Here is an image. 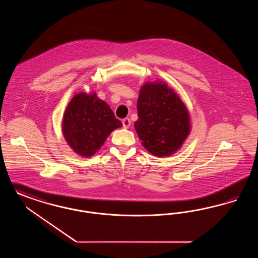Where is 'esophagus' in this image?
<instances>
[{"mask_svg":"<svg viewBox=\"0 0 258 258\" xmlns=\"http://www.w3.org/2000/svg\"><path fill=\"white\" fill-rule=\"evenodd\" d=\"M122 123H123V126L124 128H127L131 126V120L128 118H124L122 120Z\"/></svg>","mask_w":258,"mask_h":258,"instance_id":"1","label":"esophagus"}]
</instances>
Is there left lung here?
<instances>
[{
	"label": "left lung",
	"mask_w": 258,
	"mask_h": 258,
	"mask_svg": "<svg viewBox=\"0 0 258 258\" xmlns=\"http://www.w3.org/2000/svg\"><path fill=\"white\" fill-rule=\"evenodd\" d=\"M137 110L134 127L145 149L155 156L174 154L190 133L185 104L166 83H145L139 93Z\"/></svg>",
	"instance_id": "left-lung-1"
}]
</instances>
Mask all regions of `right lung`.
Segmentation results:
<instances>
[{"label": "right lung", "mask_w": 258, "mask_h": 258, "mask_svg": "<svg viewBox=\"0 0 258 258\" xmlns=\"http://www.w3.org/2000/svg\"><path fill=\"white\" fill-rule=\"evenodd\" d=\"M122 125L109 105L96 94L80 93L68 104L62 122V133L75 153L91 156L103 146L107 136Z\"/></svg>", "instance_id": "right-lung-1"}]
</instances>
